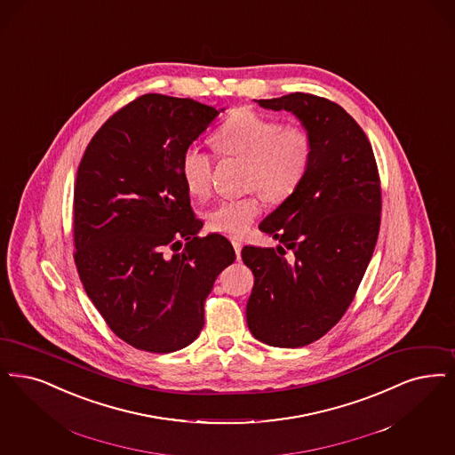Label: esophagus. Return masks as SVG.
Wrapping results in <instances>:
<instances>
[{
	"label": "esophagus",
	"instance_id": "1",
	"mask_svg": "<svg viewBox=\"0 0 455 455\" xmlns=\"http://www.w3.org/2000/svg\"><path fill=\"white\" fill-rule=\"evenodd\" d=\"M232 245H234V249H235L236 259H240V252H242V242H240V240H236V238H232Z\"/></svg>",
	"mask_w": 455,
	"mask_h": 455
}]
</instances>
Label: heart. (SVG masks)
Masks as SVG:
<instances>
[{
  "label": "heart",
  "instance_id": "heart-1",
  "mask_svg": "<svg viewBox=\"0 0 455 455\" xmlns=\"http://www.w3.org/2000/svg\"><path fill=\"white\" fill-rule=\"evenodd\" d=\"M225 156L249 164L247 188H259L271 201L292 196L308 174L315 144L303 125H283L281 120L252 108L234 111L215 135ZM215 157L200 146H189L181 159L182 181L195 196H206L212 188ZM262 213L257 193L235 200H221L208 212V227L225 235H243Z\"/></svg>",
  "mask_w": 455,
  "mask_h": 455
}]
</instances>
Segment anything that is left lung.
Instances as JSON below:
<instances>
[{
    "instance_id": "left-lung-1",
    "label": "left lung",
    "mask_w": 455,
    "mask_h": 455,
    "mask_svg": "<svg viewBox=\"0 0 455 455\" xmlns=\"http://www.w3.org/2000/svg\"><path fill=\"white\" fill-rule=\"evenodd\" d=\"M294 113L315 152L298 191L259 228L277 249L245 245L254 273L247 325L273 347H305L335 327L350 307L381 225V180L371 142L340 105L308 92L259 100Z\"/></svg>"
}]
</instances>
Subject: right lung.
<instances>
[{
  "label": "right lung",
  "mask_w": 455,
  "mask_h": 455,
  "mask_svg": "<svg viewBox=\"0 0 455 455\" xmlns=\"http://www.w3.org/2000/svg\"><path fill=\"white\" fill-rule=\"evenodd\" d=\"M219 111L191 98L144 94L94 133L74 184V262L111 331L167 354L200 335L204 301L235 260L201 221L181 159Z\"/></svg>",
  "instance_id": "add662e5"
}]
</instances>
